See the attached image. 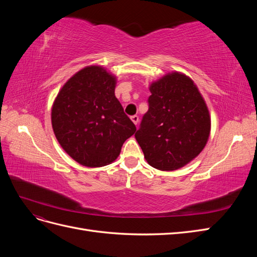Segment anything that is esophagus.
I'll use <instances>...</instances> for the list:
<instances>
[{"instance_id": "34e87169", "label": "esophagus", "mask_w": 257, "mask_h": 257, "mask_svg": "<svg viewBox=\"0 0 257 257\" xmlns=\"http://www.w3.org/2000/svg\"><path fill=\"white\" fill-rule=\"evenodd\" d=\"M131 119H132V121H133L134 122V124H135V125H137V124H138V122H139V116L138 115H132L131 116Z\"/></svg>"}]
</instances>
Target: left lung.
Here are the masks:
<instances>
[{
  "label": "left lung",
  "instance_id": "8db88e82",
  "mask_svg": "<svg viewBox=\"0 0 257 257\" xmlns=\"http://www.w3.org/2000/svg\"><path fill=\"white\" fill-rule=\"evenodd\" d=\"M149 109L135 138L149 164L175 170L204 149L210 134V116L197 87L185 75L173 73L150 87Z\"/></svg>",
  "mask_w": 257,
  "mask_h": 257
}]
</instances>
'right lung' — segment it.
<instances>
[{
  "label": "right lung",
  "mask_w": 257,
  "mask_h": 257,
  "mask_svg": "<svg viewBox=\"0 0 257 257\" xmlns=\"http://www.w3.org/2000/svg\"><path fill=\"white\" fill-rule=\"evenodd\" d=\"M115 79L100 66L75 74L54 100L51 122L65 152L79 164H110L136 126L114 95Z\"/></svg>",
  "instance_id": "right-lung-1"
}]
</instances>
